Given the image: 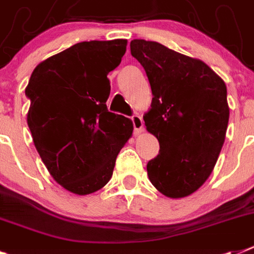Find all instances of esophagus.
I'll use <instances>...</instances> for the list:
<instances>
[{"label": "esophagus", "mask_w": 254, "mask_h": 254, "mask_svg": "<svg viewBox=\"0 0 254 254\" xmlns=\"http://www.w3.org/2000/svg\"><path fill=\"white\" fill-rule=\"evenodd\" d=\"M131 121L133 123V128H135L136 133H141L144 131V122H142V118L139 114H135L131 117Z\"/></svg>", "instance_id": "esophagus-1"}]
</instances>
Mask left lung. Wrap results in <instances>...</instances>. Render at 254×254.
Listing matches in <instances>:
<instances>
[{
  "label": "left lung",
  "mask_w": 254,
  "mask_h": 254,
  "mask_svg": "<svg viewBox=\"0 0 254 254\" xmlns=\"http://www.w3.org/2000/svg\"><path fill=\"white\" fill-rule=\"evenodd\" d=\"M129 47L152 88L144 122L160 142L158 156L146 165L148 177L167 197L190 196L210 177L225 142V81L202 61L156 41L132 40Z\"/></svg>",
  "instance_id": "left-lung-1"
}]
</instances>
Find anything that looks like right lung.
I'll return each mask as SVG.
<instances>
[{
	"mask_svg": "<svg viewBox=\"0 0 254 254\" xmlns=\"http://www.w3.org/2000/svg\"><path fill=\"white\" fill-rule=\"evenodd\" d=\"M127 40L83 41L37 64L26 96L27 123L44 165L76 194L101 190L133 125L108 110V74L119 66Z\"/></svg>",
	"mask_w": 254,
	"mask_h": 254,
	"instance_id": "obj_1",
	"label": "right lung"
}]
</instances>
